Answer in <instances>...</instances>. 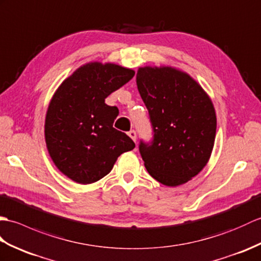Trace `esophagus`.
<instances>
[{
	"label": "esophagus",
	"instance_id": "34e87169",
	"mask_svg": "<svg viewBox=\"0 0 261 261\" xmlns=\"http://www.w3.org/2000/svg\"><path fill=\"white\" fill-rule=\"evenodd\" d=\"M128 136L132 138L133 141L134 142H136V132L135 130H130V132H128Z\"/></svg>",
	"mask_w": 261,
	"mask_h": 261
}]
</instances>
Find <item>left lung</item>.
I'll list each match as a JSON object with an SVG mask.
<instances>
[{"label":"left lung","mask_w":261,"mask_h":261,"mask_svg":"<svg viewBox=\"0 0 261 261\" xmlns=\"http://www.w3.org/2000/svg\"><path fill=\"white\" fill-rule=\"evenodd\" d=\"M136 84L154 132L150 145L140 144L144 165L166 187L187 183L212 153L217 116L211 98L189 73L173 67H142Z\"/></svg>","instance_id":"left-lung-1"}]
</instances>
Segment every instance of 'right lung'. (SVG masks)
I'll return each mask as SVG.
<instances>
[{
  "mask_svg": "<svg viewBox=\"0 0 261 261\" xmlns=\"http://www.w3.org/2000/svg\"><path fill=\"white\" fill-rule=\"evenodd\" d=\"M134 74L115 63L89 62L63 80L52 96L45 115V144L58 170L73 182L99 181L120 154L135 147L130 137L113 127L118 108L105 103Z\"/></svg>",
  "mask_w": 261,
  "mask_h": 261,
  "instance_id": "obj_1",
  "label": "right lung"
}]
</instances>
